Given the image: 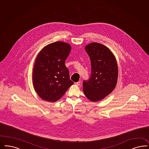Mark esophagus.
<instances>
[{
    "mask_svg": "<svg viewBox=\"0 0 149 149\" xmlns=\"http://www.w3.org/2000/svg\"><path fill=\"white\" fill-rule=\"evenodd\" d=\"M75 84L76 85V86H80V84H81V82H77L75 83Z\"/></svg>",
    "mask_w": 149,
    "mask_h": 149,
    "instance_id": "34e87169",
    "label": "esophagus"
}]
</instances>
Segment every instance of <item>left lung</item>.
<instances>
[{"label":"left lung","mask_w":149,"mask_h":149,"mask_svg":"<svg viewBox=\"0 0 149 149\" xmlns=\"http://www.w3.org/2000/svg\"><path fill=\"white\" fill-rule=\"evenodd\" d=\"M91 61L92 73L83 82V90L89 100L96 102L104 99L115 89L118 68L116 57L104 45L92 42L85 46Z\"/></svg>","instance_id":"1"}]
</instances>
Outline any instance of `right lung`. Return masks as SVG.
Wrapping results in <instances>:
<instances>
[{
  "mask_svg": "<svg viewBox=\"0 0 149 149\" xmlns=\"http://www.w3.org/2000/svg\"><path fill=\"white\" fill-rule=\"evenodd\" d=\"M71 45L56 41L45 46L35 58L33 72V88L41 99L56 102L73 84L65 62Z\"/></svg>",
  "mask_w": 149,
  "mask_h": 149,
  "instance_id": "1",
  "label": "right lung"
}]
</instances>
